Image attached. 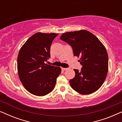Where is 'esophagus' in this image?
I'll return each mask as SVG.
<instances>
[{
  "label": "esophagus",
  "mask_w": 122,
  "mask_h": 122,
  "mask_svg": "<svg viewBox=\"0 0 122 122\" xmlns=\"http://www.w3.org/2000/svg\"><path fill=\"white\" fill-rule=\"evenodd\" d=\"M61 69L63 70V71H66V70L68 69V68H61Z\"/></svg>",
  "instance_id": "34e87169"
}]
</instances>
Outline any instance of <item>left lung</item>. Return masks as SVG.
Here are the masks:
<instances>
[{"label":"left lung","mask_w":122,"mask_h":122,"mask_svg":"<svg viewBox=\"0 0 122 122\" xmlns=\"http://www.w3.org/2000/svg\"><path fill=\"white\" fill-rule=\"evenodd\" d=\"M60 38L71 45L82 66L81 71L74 69L76 76L69 81L71 87L83 95L95 92L104 83L108 71V56L104 45L86 30L63 33Z\"/></svg>","instance_id":"1"}]
</instances>
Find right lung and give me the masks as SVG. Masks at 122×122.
Masks as SVG:
<instances>
[{
  "label": "right lung",
  "instance_id": "add662e5",
  "mask_svg": "<svg viewBox=\"0 0 122 122\" xmlns=\"http://www.w3.org/2000/svg\"><path fill=\"white\" fill-rule=\"evenodd\" d=\"M56 33H36L21 46L17 58L18 75L24 88L31 94L44 96L56 86L61 73L59 66L45 63L50 58L51 43Z\"/></svg>",
  "mask_w": 122,
  "mask_h": 122
}]
</instances>
